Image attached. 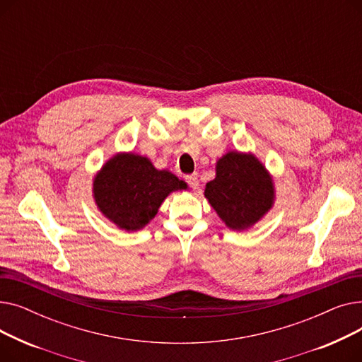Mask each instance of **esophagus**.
<instances>
[{
  "instance_id": "1",
  "label": "esophagus",
  "mask_w": 362,
  "mask_h": 362,
  "mask_svg": "<svg viewBox=\"0 0 362 362\" xmlns=\"http://www.w3.org/2000/svg\"><path fill=\"white\" fill-rule=\"evenodd\" d=\"M186 182L189 183V186H192L194 189H197L199 186V180H198V175L194 173V175H187L186 176Z\"/></svg>"
}]
</instances>
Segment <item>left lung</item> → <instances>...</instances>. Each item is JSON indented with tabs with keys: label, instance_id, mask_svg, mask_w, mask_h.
<instances>
[{
	"label": "left lung",
	"instance_id": "obj_1",
	"mask_svg": "<svg viewBox=\"0 0 362 362\" xmlns=\"http://www.w3.org/2000/svg\"><path fill=\"white\" fill-rule=\"evenodd\" d=\"M204 195L232 230H248L270 213L276 187L270 171L252 152L229 151L216 163V177Z\"/></svg>",
	"mask_w": 362,
	"mask_h": 362
}]
</instances>
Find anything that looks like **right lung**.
<instances>
[{"label": "right lung", "instance_id": "obj_1", "mask_svg": "<svg viewBox=\"0 0 362 362\" xmlns=\"http://www.w3.org/2000/svg\"><path fill=\"white\" fill-rule=\"evenodd\" d=\"M189 189L168 170H158L148 157L117 152L92 180V197L98 211L124 232H138L154 218L164 199Z\"/></svg>", "mask_w": 362, "mask_h": 362}]
</instances>
